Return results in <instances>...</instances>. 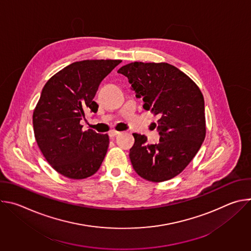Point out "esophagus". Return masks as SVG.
I'll return each instance as SVG.
<instances>
[{"label": "esophagus", "instance_id": "esophagus-1", "mask_svg": "<svg viewBox=\"0 0 251 251\" xmlns=\"http://www.w3.org/2000/svg\"><path fill=\"white\" fill-rule=\"evenodd\" d=\"M118 134H120V132H119V131H116V130H111V131H109V133H108V135H109L110 137H115V136L118 135Z\"/></svg>", "mask_w": 251, "mask_h": 251}]
</instances>
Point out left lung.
Segmentation results:
<instances>
[{
	"mask_svg": "<svg viewBox=\"0 0 251 251\" xmlns=\"http://www.w3.org/2000/svg\"><path fill=\"white\" fill-rule=\"evenodd\" d=\"M118 74L129 79L143 108L159 115L158 144L134 133L130 160L135 172L150 182H164L180 174L194 159L205 137L204 100L198 85L183 71L166 62H131Z\"/></svg>",
	"mask_w": 251,
	"mask_h": 251,
	"instance_id": "8db88e82",
	"label": "left lung"
}]
</instances>
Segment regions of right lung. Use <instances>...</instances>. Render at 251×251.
<instances>
[{
  "label": "right lung",
  "mask_w": 251,
  "mask_h": 251,
  "mask_svg": "<svg viewBox=\"0 0 251 251\" xmlns=\"http://www.w3.org/2000/svg\"><path fill=\"white\" fill-rule=\"evenodd\" d=\"M121 62L76 61L55 74L44 86L32 115L34 137L51 167L66 177L81 180L100 168L109 145L107 134L82 131L84 112L96 113L93 101L100 82Z\"/></svg>",
  "instance_id": "add662e5"
}]
</instances>
